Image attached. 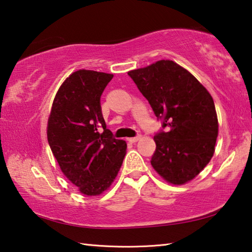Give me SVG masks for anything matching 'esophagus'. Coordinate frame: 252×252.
Instances as JSON below:
<instances>
[{"instance_id": "obj_1", "label": "esophagus", "mask_w": 252, "mask_h": 252, "mask_svg": "<svg viewBox=\"0 0 252 252\" xmlns=\"http://www.w3.org/2000/svg\"><path fill=\"white\" fill-rule=\"evenodd\" d=\"M141 138H142L141 135H138V136H135V138H130L127 141L131 142V143H135V142H138L139 140H141Z\"/></svg>"}]
</instances>
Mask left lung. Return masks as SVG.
Returning a JSON list of instances; mask_svg holds the SVG:
<instances>
[{
	"label": "left lung",
	"mask_w": 252,
	"mask_h": 252,
	"mask_svg": "<svg viewBox=\"0 0 252 252\" xmlns=\"http://www.w3.org/2000/svg\"><path fill=\"white\" fill-rule=\"evenodd\" d=\"M127 75L168 127L154 136L155 172L173 185L194 180L215 152L218 119L213 97L189 70L168 59Z\"/></svg>",
	"instance_id": "left-lung-1"
}]
</instances>
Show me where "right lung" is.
<instances>
[{
    "mask_svg": "<svg viewBox=\"0 0 252 252\" xmlns=\"http://www.w3.org/2000/svg\"><path fill=\"white\" fill-rule=\"evenodd\" d=\"M112 74L79 69L59 87L47 122V140L59 167L85 196H99L116 180L126 143L114 139L100 97Z\"/></svg>",
    "mask_w": 252,
    "mask_h": 252,
    "instance_id": "right-lung-1",
    "label": "right lung"
}]
</instances>
